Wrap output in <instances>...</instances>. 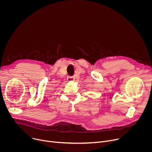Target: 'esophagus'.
<instances>
[{"mask_svg":"<svg viewBox=\"0 0 152 152\" xmlns=\"http://www.w3.org/2000/svg\"><path fill=\"white\" fill-rule=\"evenodd\" d=\"M69 79H70V80H73V77H70L69 78Z\"/></svg>","mask_w":152,"mask_h":152,"instance_id":"obj_1","label":"esophagus"}]
</instances>
